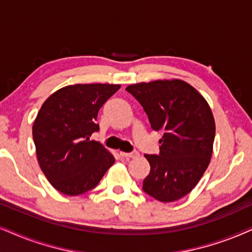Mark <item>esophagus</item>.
<instances>
[{
    "instance_id": "1",
    "label": "esophagus",
    "mask_w": 252,
    "mask_h": 252,
    "mask_svg": "<svg viewBox=\"0 0 252 252\" xmlns=\"http://www.w3.org/2000/svg\"><path fill=\"white\" fill-rule=\"evenodd\" d=\"M120 155L122 156L123 158H128V159L138 157V154H137V152H122V151H121Z\"/></svg>"
}]
</instances>
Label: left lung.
I'll use <instances>...</instances> for the list:
<instances>
[{
    "instance_id": "1",
    "label": "left lung",
    "mask_w": 252,
    "mask_h": 252,
    "mask_svg": "<svg viewBox=\"0 0 252 252\" xmlns=\"http://www.w3.org/2000/svg\"><path fill=\"white\" fill-rule=\"evenodd\" d=\"M142 104L151 128L163 132L159 155H144L143 190L160 202L187 195L211 163L215 121L206 98L186 81L156 80L126 88Z\"/></svg>"
}]
</instances>
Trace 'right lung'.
<instances>
[{"mask_svg":"<svg viewBox=\"0 0 252 252\" xmlns=\"http://www.w3.org/2000/svg\"><path fill=\"white\" fill-rule=\"evenodd\" d=\"M120 85L78 84L51 94L32 126L38 163L50 184L66 195H80L102 179L115 158L102 144L91 141L103 103Z\"/></svg>","mask_w":252,"mask_h":252,"instance_id":"right-lung-1","label":"right lung"}]
</instances>
